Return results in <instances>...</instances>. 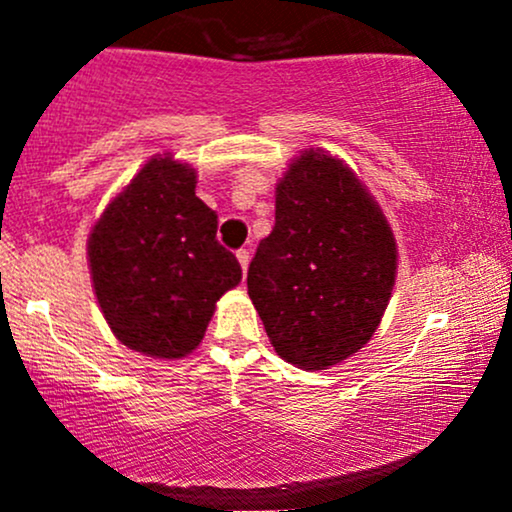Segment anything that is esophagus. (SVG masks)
<instances>
[{
    "instance_id": "1",
    "label": "esophagus",
    "mask_w": 512,
    "mask_h": 512,
    "mask_svg": "<svg viewBox=\"0 0 512 512\" xmlns=\"http://www.w3.org/2000/svg\"><path fill=\"white\" fill-rule=\"evenodd\" d=\"M236 257H238L240 267H243V272H248V264H250V250H248V248H240V250L236 252Z\"/></svg>"
}]
</instances>
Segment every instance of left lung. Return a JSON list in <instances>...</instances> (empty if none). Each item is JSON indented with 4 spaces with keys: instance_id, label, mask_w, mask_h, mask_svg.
Wrapping results in <instances>:
<instances>
[{
    "instance_id": "left-lung-1",
    "label": "left lung",
    "mask_w": 512,
    "mask_h": 512,
    "mask_svg": "<svg viewBox=\"0 0 512 512\" xmlns=\"http://www.w3.org/2000/svg\"><path fill=\"white\" fill-rule=\"evenodd\" d=\"M397 245L383 211L339 158L298 156L276 185L274 228L248 269V293L284 361L325 370L378 330Z\"/></svg>"
}]
</instances>
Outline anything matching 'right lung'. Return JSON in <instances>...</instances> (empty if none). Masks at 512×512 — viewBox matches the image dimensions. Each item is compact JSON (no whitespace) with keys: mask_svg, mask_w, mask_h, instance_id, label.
<instances>
[{"mask_svg":"<svg viewBox=\"0 0 512 512\" xmlns=\"http://www.w3.org/2000/svg\"><path fill=\"white\" fill-rule=\"evenodd\" d=\"M197 173L151 158L93 226L88 262L115 337L156 358L197 349L216 301L243 269L216 240L219 216L195 195Z\"/></svg>","mask_w":512,"mask_h":512,"instance_id":"right-lung-1","label":"right lung"}]
</instances>
